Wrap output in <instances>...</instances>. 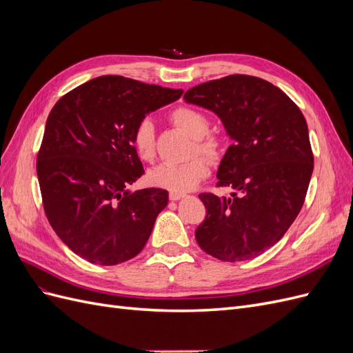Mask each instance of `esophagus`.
I'll list each match as a JSON object with an SVG mask.
<instances>
[{
    "mask_svg": "<svg viewBox=\"0 0 353 353\" xmlns=\"http://www.w3.org/2000/svg\"><path fill=\"white\" fill-rule=\"evenodd\" d=\"M169 199L172 200V201L183 200V199H185V194H183V193H172V191H170V193H169Z\"/></svg>",
    "mask_w": 353,
    "mask_h": 353,
    "instance_id": "obj_1",
    "label": "esophagus"
}]
</instances>
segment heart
Instances as JSON below:
<instances>
[{
    "instance_id": "1",
    "label": "heart",
    "mask_w": 353,
    "mask_h": 353,
    "mask_svg": "<svg viewBox=\"0 0 353 353\" xmlns=\"http://www.w3.org/2000/svg\"><path fill=\"white\" fill-rule=\"evenodd\" d=\"M179 131L193 138L188 156L191 159L184 163H165L148 172L152 185L172 191L187 193L196 188L209 174V162L219 163L227 152V140L221 134L209 132L210 119L206 113L190 105H179L169 116ZM132 145L137 156L143 162L153 163L156 160V131L150 119H143L137 123L132 132ZM196 154L205 156L196 157Z\"/></svg>"
}]
</instances>
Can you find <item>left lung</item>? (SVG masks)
<instances>
[{
	"label": "left lung",
	"instance_id": "1",
	"mask_svg": "<svg viewBox=\"0 0 353 353\" xmlns=\"http://www.w3.org/2000/svg\"><path fill=\"white\" fill-rule=\"evenodd\" d=\"M184 99L216 113L234 140L216 184L232 193L199 194L208 215L196 240L223 262L256 258L281 240L305 203L314 170L305 116L279 87L249 74L196 85Z\"/></svg>",
	"mask_w": 353,
	"mask_h": 353
}]
</instances>
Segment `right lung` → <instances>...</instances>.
Listing matches in <instances>:
<instances>
[{
    "mask_svg": "<svg viewBox=\"0 0 353 353\" xmlns=\"http://www.w3.org/2000/svg\"><path fill=\"white\" fill-rule=\"evenodd\" d=\"M183 92L108 74L73 88L51 109L37 156L42 205L60 240L85 261L117 265L144 249L169 194L126 190L144 174L132 132Z\"/></svg>",
    "mask_w": 353,
    "mask_h": 353,
    "instance_id": "add662e5",
    "label": "right lung"
}]
</instances>
